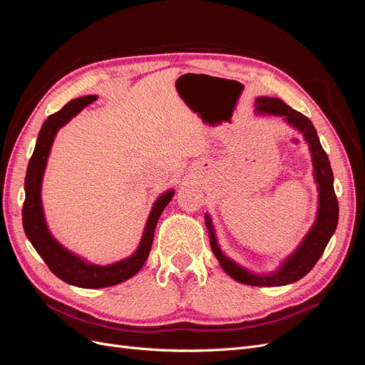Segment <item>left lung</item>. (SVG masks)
<instances>
[{"instance_id": "1", "label": "left lung", "mask_w": 365, "mask_h": 365, "mask_svg": "<svg viewBox=\"0 0 365 365\" xmlns=\"http://www.w3.org/2000/svg\"><path fill=\"white\" fill-rule=\"evenodd\" d=\"M256 106L259 113L284 115V118L288 120L292 126L303 132L306 141L309 143V146H311L315 168V180L318 182L319 190V207L317 222L312 227V230L309 231V235L304 237L300 248L284 262L282 269L272 275H267V277L254 275L245 269H242L235 262L227 259L217 247V242L215 239V233L212 228V220H210L208 216H205V225L210 235V245H212V250L216 259L219 260L220 267L224 268V271L230 277L251 286H282L294 283L304 277V275L315 267L318 259L322 257V254L324 252L330 237L335 233V228L338 224V200L334 190L332 168H330L327 153L324 152L322 143L318 140L312 121L302 113H298L291 106L286 105L280 98L275 97H259L256 101Z\"/></svg>"}]
</instances>
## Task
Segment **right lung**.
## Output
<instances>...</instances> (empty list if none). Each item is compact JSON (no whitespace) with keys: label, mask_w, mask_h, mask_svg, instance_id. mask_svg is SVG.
Listing matches in <instances>:
<instances>
[{"label":"right lung","mask_w":365,"mask_h":365,"mask_svg":"<svg viewBox=\"0 0 365 365\" xmlns=\"http://www.w3.org/2000/svg\"><path fill=\"white\" fill-rule=\"evenodd\" d=\"M97 96L74 98V101L65 105L61 111L51 114L46 121H43V125L39 130L35 150H33V155L29 161L27 175L24 181L26 200L23 205V225L26 235L31 242V245L38 251L39 256L43 259V262L47 263L50 271L65 283L93 289L106 288V286H113L125 282L141 269L150 252L153 233H155L158 217L163 213L164 207L170 202L173 196L172 190L165 192L163 196L158 197L157 202L153 204L145 228V235H143L138 250L132 254L130 257L113 264H108V267H98V264L85 263L82 259L73 256L71 252L62 248L58 242L51 237L50 231L46 225V220H43L39 192L51 143L54 140V135H56L58 129L67 123L68 120H71L77 113L82 111L86 105L94 102Z\"/></svg>","instance_id":"1"}]
</instances>
